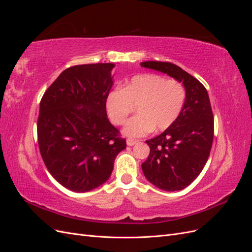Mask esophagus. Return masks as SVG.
I'll use <instances>...</instances> for the list:
<instances>
[{"mask_svg": "<svg viewBox=\"0 0 252 252\" xmlns=\"http://www.w3.org/2000/svg\"><path fill=\"white\" fill-rule=\"evenodd\" d=\"M136 143V141L135 140H132V139H127V141H126V144H127V146H133V145Z\"/></svg>", "mask_w": 252, "mask_h": 252, "instance_id": "obj_1", "label": "esophagus"}]
</instances>
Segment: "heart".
Returning a JSON list of instances; mask_svg holds the SVG:
<instances>
[{
    "label": "heart",
    "mask_w": 252,
    "mask_h": 252,
    "mask_svg": "<svg viewBox=\"0 0 252 252\" xmlns=\"http://www.w3.org/2000/svg\"><path fill=\"white\" fill-rule=\"evenodd\" d=\"M186 90L183 84L167 80L155 73L139 74L123 86L112 89L106 96L105 107L113 124L122 125L138 105V116L131 118L123 127L128 138H141L155 129L164 131L169 128L184 107Z\"/></svg>",
    "instance_id": "obj_1"
}]
</instances>
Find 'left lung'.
Wrapping results in <instances>:
<instances>
[{
    "label": "left lung",
    "instance_id": "obj_1",
    "mask_svg": "<svg viewBox=\"0 0 252 252\" xmlns=\"http://www.w3.org/2000/svg\"><path fill=\"white\" fill-rule=\"evenodd\" d=\"M141 66L168 74L186 90L184 107L177 121L146 141L150 154L142 164L145 178L156 187L166 191L182 190L201 173L211 150L215 122L208 93L195 78L174 64L147 61Z\"/></svg>",
    "mask_w": 252,
    "mask_h": 252
}]
</instances>
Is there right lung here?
Here are the masks:
<instances>
[{
  "instance_id": "1",
  "label": "right lung",
  "mask_w": 252,
  "mask_h": 252,
  "mask_svg": "<svg viewBox=\"0 0 252 252\" xmlns=\"http://www.w3.org/2000/svg\"><path fill=\"white\" fill-rule=\"evenodd\" d=\"M114 66L97 63L67 68L41 100V156L52 177L71 191L87 192L104 184L119 152L126 148L105 107Z\"/></svg>"
}]
</instances>
